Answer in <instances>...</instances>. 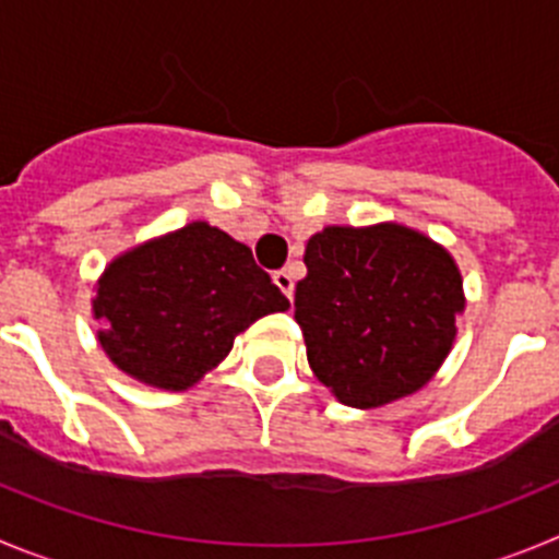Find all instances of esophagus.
Here are the masks:
<instances>
[{"mask_svg":"<svg viewBox=\"0 0 559 559\" xmlns=\"http://www.w3.org/2000/svg\"><path fill=\"white\" fill-rule=\"evenodd\" d=\"M273 281H275V286H278V289L284 292L286 298L292 300V292H295V278H292L289 270H278V273L273 275Z\"/></svg>","mask_w":559,"mask_h":559,"instance_id":"obj_1","label":"esophagus"}]
</instances>
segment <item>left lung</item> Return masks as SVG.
<instances>
[{"mask_svg":"<svg viewBox=\"0 0 559 559\" xmlns=\"http://www.w3.org/2000/svg\"><path fill=\"white\" fill-rule=\"evenodd\" d=\"M295 320L314 376L359 409L420 390L449 356L462 278L440 245L401 225L325 228L306 245Z\"/></svg>","mask_w":559,"mask_h":559,"instance_id":"1","label":"left lung"}]
</instances>
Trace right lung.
<instances>
[{"instance_id":"right-lung-1","label":"right lung","mask_w":559,"mask_h":559,"mask_svg":"<svg viewBox=\"0 0 559 559\" xmlns=\"http://www.w3.org/2000/svg\"><path fill=\"white\" fill-rule=\"evenodd\" d=\"M286 309L248 245L205 223L119 255L94 300L110 361L160 390L192 386L230 354L239 331Z\"/></svg>"}]
</instances>
